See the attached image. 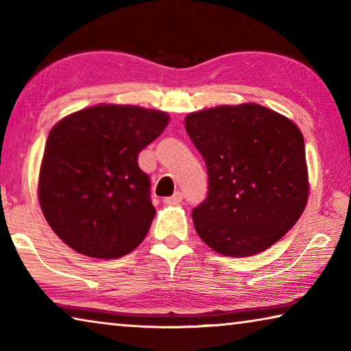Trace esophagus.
Here are the masks:
<instances>
[{
  "label": "esophagus",
  "mask_w": 351,
  "mask_h": 351,
  "mask_svg": "<svg viewBox=\"0 0 351 351\" xmlns=\"http://www.w3.org/2000/svg\"><path fill=\"white\" fill-rule=\"evenodd\" d=\"M181 201H182V193L181 192H175L173 195H171V197L164 198L165 204H178V203H181Z\"/></svg>",
  "instance_id": "obj_1"
}]
</instances>
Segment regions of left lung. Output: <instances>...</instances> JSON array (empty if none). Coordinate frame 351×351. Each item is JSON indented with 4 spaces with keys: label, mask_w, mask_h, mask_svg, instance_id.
I'll return each instance as SVG.
<instances>
[{
    "label": "left lung",
    "mask_w": 351,
    "mask_h": 351,
    "mask_svg": "<svg viewBox=\"0 0 351 351\" xmlns=\"http://www.w3.org/2000/svg\"><path fill=\"white\" fill-rule=\"evenodd\" d=\"M186 130L204 158L209 192L195 230L226 257L258 254L293 228L308 198L304 136L257 104L192 112Z\"/></svg>",
    "instance_id": "1"
}]
</instances>
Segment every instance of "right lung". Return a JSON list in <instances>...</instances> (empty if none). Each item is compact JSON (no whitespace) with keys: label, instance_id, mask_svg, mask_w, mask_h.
<instances>
[{"label":"right lung","instance_id":"1","mask_svg":"<svg viewBox=\"0 0 351 351\" xmlns=\"http://www.w3.org/2000/svg\"><path fill=\"white\" fill-rule=\"evenodd\" d=\"M167 123L162 111L97 105L51 130L38 198L46 221L69 247L108 260L144 240L156 210L138 156Z\"/></svg>","mask_w":351,"mask_h":351}]
</instances>
